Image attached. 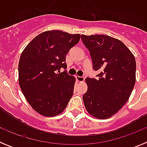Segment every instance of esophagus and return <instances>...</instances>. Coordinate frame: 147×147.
Here are the masks:
<instances>
[{"mask_svg": "<svg viewBox=\"0 0 147 147\" xmlns=\"http://www.w3.org/2000/svg\"><path fill=\"white\" fill-rule=\"evenodd\" d=\"M76 81L80 82H83L84 80H85V77H84V76H76Z\"/></svg>", "mask_w": 147, "mask_h": 147, "instance_id": "34e87169", "label": "esophagus"}]
</instances>
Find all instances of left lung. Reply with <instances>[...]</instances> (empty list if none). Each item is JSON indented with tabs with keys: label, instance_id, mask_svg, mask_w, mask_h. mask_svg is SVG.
Here are the masks:
<instances>
[{
	"label": "left lung",
	"instance_id": "left-lung-1",
	"mask_svg": "<svg viewBox=\"0 0 147 147\" xmlns=\"http://www.w3.org/2000/svg\"><path fill=\"white\" fill-rule=\"evenodd\" d=\"M98 80L86 78L83 102L88 113L98 119L111 117L128 101L136 83L134 55L121 40L104 34H82Z\"/></svg>",
	"mask_w": 147,
	"mask_h": 147
}]
</instances>
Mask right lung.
<instances>
[{
    "instance_id": "right-lung-1",
    "label": "right lung",
    "mask_w": 147,
    "mask_h": 147,
    "mask_svg": "<svg viewBox=\"0 0 147 147\" xmlns=\"http://www.w3.org/2000/svg\"><path fill=\"white\" fill-rule=\"evenodd\" d=\"M80 34L47 31L37 35L23 51L18 64L20 89L31 107L52 117L64 111L72 97L75 77L65 71V56L79 42Z\"/></svg>"
}]
</instances>
